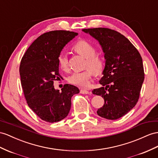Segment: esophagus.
Here are the masks:
<instances>
[{"instance_id":"1","label":"esophagus","mask_w":158,"mask_h":158,"mask_svg":"<svg viewBox=\"0 0 158 158\" xmlns=\"http://www.w3.org/2000/svg\"><path fill=\"white\" fill-rule=\"evenodd\" d=\"M80 93H81V94H91L90 91H89L87 89H81Z\"/></svg>"}]
</instances>
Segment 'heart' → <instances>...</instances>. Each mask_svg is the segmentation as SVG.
<instances>
[{"label":"heart","mask_w":158,"mask_h":158,"mask_svg":"<svg viewBox=\"0 0 158 158\" xmlns=\"http://www.w3.org/2000/svg\"><path fill=\"white\" fill-rule=\"evenodd\" d=\"M73 49L78 54L86 59L85 67H89L81 72H75L68 77L69 82L79 87H87L94 75H99L102 73L103 67V60L100 56L96 55V48L92 44L87 40H81L77 43ZM60 67L63 70L69 68V59L64 52L60 53L58 57Z\"/></svg>","instance_id":"1"}]
</instances>
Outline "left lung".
<instances>
[{
    "label": "left lung",
    "mask_w": 158,
    "mask_h": 158,
    "mask_svg": "<svg viewBox=\"0 0 158 158\" xmlns=\"http://www.w3.org/2000/svg\"><path fill=\"white\" fill-rule=\"evenodd\" d=\"M98 40L104 52L106 65L99 81L103 87L95 89L94 95H102L105 103L98 115L118 119L135 107L144 80L142 58L137 48L119 32L107 28L82 30Z\"/></svg>",
    "instance_id": "1"
}]
</instances>
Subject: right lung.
<instances>
[{
  "mask_svg": "<svg viewBox=\"0 0 158 158\" xmlns=\"http://www.w3.org/2000/svg\"><path fill=\"white\" fill-rule=\"evenodd\" d=\"M78 33L52 31L36 39L23 55L19 72L28 106L47 122H57L69 113L72 96L79 89L65 84L61 92L55 89L54 81L60 77L58 57L63 47Z\"/></svg>",
  "mask_w": 158,
  "mask_h": 158,
  "instance_id": "add662e5",
  "label": "right lung"
}]
</instances>
